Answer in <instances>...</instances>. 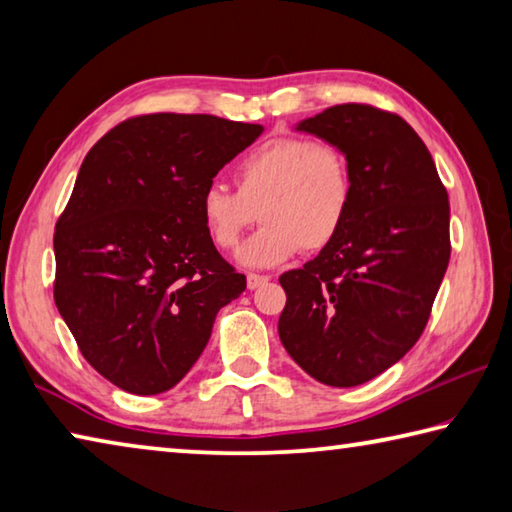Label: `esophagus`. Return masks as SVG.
Returning <instances> with one entry per match:
<instances>
[{
	"instance_id": "1",
	"label": "esophagus",
	"mask_w": 512,
	"mask_h": 512,
	"mask_svg": "<svg viewBox=\"0 0 512 512\" xmlns=\"http://www.w3.org/2000/svg\"><path fill=\"white\" fill-rule=\"evenodd\" d=\"M246 282H248V289H259V287H262V284L268 282V275L248 273V275H246Z\"/></svg>"
}]
</instances>
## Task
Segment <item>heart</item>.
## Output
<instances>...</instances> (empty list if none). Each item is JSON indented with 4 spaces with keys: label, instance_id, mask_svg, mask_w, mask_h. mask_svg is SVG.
Wrapping results in <instances>:
<instances>
[{
    "label": "heart",
    "instance_id": "b5f03b06",
    "mask_svg": "<svg viewBox=\"0 0 512 512\" xmlns=\"http://www.w3.org/2000/svg\"><path fill=\"white\" fill-rule=\"evenodd\" d=\"M235 187L207 185L198 214L221 250H235L262 216L264 228L239 253L248 266H275L300 248H327L352 205L348 155L332 142L298 135L275 137L246 153L235 167Z\"/></svg>",
    "mask_w": 512,
    "mask_h": 512
}]
</instances>
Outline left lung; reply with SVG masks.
<instances>
[{
	"label": "left lung",
	"mask_w": 512,
	"mask_h": 512,
	"mask_svg": "<svg viewBox=\"0 0 512 512\" xmlns=\"http://www.w3.org/2000/svg\"><path fill=\"white\" fill-rule=\"evenodd\" d=\"M298 128L348 155L352 205L332 244L280 275L277 332L307 375L350 388L400 361L429 323L452 255L447 189L391 110L339 103Z\"/></svg>",
	"instance_id": "left-lung-1"
}]
</instances>
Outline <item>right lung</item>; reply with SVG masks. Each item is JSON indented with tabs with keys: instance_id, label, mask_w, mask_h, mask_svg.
Instances as JSON below:
<instances>
[{
	"instance_id": "right-lung-1",
	"label": "right lung",
	"mask_w": 512,
	"mask_h": 512,
	"mask_svg": "<svg viewBox=\"0 0 512 512\" xmlns=\"http://www.w3.org/2000/svg\"><path fill=\"white\" fill-rule=\"evenodd\" d=\"M264 128L214 115L128 117L85 155L56 221L54 302L85 361L121 391L183 379L214 318L246 289L198 198Z\"/></svg>"
}]
</instances>
